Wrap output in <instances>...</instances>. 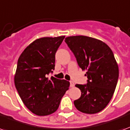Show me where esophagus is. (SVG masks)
<instances>
[{
  "label": "esophagus",
  "instance_id": "1",
  "mask_svg": "<svg viewBox=\"0 0 130 130\" xmlns=\"http://www.w3.org/2000/svg\"><path fill=\"white\" fill-rule=\"evenodd\" d=\"M70 86L71 87H74L75 86V83L73 81H70Z\"/></svg>",
  "mask_w": 130,
  "mask_h": 130
}]
</instances>
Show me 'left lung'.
Masks as SVG:
<instances>
[{
  "mask_svg": "<svg viewBox=\"0 0 130 130\" xmlns=\"http://www.w3.org/2000/svg\"><path fill=\"white\" fill-rule=\"evenodd\" d=\"M65 42L82 70H86L87 84H77L82 92L74 101L79 111L99 112L112 97L119 78V67L113 52L106 43L87 36L67 37Z\"/></svg>",
  "mask_w": 130,
  "mask_h": 130,
  "instance_id": "1",
  "label": "left lung"
}]
</instances>
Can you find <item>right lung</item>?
<instances>
[{"mask_svg":"<svg viewBox=\"0 0 130 130\" xmlns=\"http://www.w3.org/2000/svg\"><path fill=\"white\" fill-rule=\"evenodd\" d=\"M65 36L42 38L30 44L18 60L14 82L25 106L38 116L55 112L70 83L47 76L55 69V53Z\"/></svg>","mask_w":130,"mask_h":130,"instance_id":"add662e5","label":"right lung"}]
</instances>
